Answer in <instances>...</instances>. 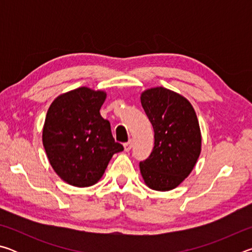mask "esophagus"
Wrapping results in <instances>:
<instances>
[{"label":"esophagus","mask_w":252,"mask_h":252,"mask_svg":"<svg viewBox=\"0 0 252 252\" xmlns=\"http://www.w3.org/2000/svg\"><path fill=\"white\" fill-rule=\"evenodd\" d=\"M123 147H125V151L126 152H129L131 150V148H132V142L131 141L126 142V143L123 144Z\"/></svg>","instance_id":"obj_1"}]
</instances>
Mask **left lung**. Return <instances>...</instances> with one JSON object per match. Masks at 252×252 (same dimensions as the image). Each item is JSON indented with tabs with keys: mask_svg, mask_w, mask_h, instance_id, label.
I'll use <instances>...</instances> for the list:
<instances>
[{
	"mask_svg": "<svg viewBox=\"0 0 252 252\" xmlns=\"http://www.w3.org/2000/svg\"><path fill=\"white\" fill-rule=\"evenodd\" d=\"M141 104L155 130V147L140 171L150 189L170 191L189 176L201 152L197 114L185 96L163 87L143 91Z\"/></svg>",
	"mask_w": 252,
	"mask_h": 252,
	"instance_id": "obj_1",
	"label": "left lung"
}]
</instances>
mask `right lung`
I'll list each match as a JSON object with an SVG mask.
<instances>
[{"label": "right lung", "mask_w": 252, "mask_h": 252, "mask_svg": "<svg viewBox=\"0 0 252 252\" xmlns=\"http://www.w3.org/2000/svg\"><path fill=\"white\" fill-rule=\"evenodd\" d=\"M106 93L81 87L60 94L46 113L42 141L51 167L69 185L91 187L100 180L114 153L111 126L100 114Z\"/></svg>", "instance_id": "obj_1"}]
</instances>
